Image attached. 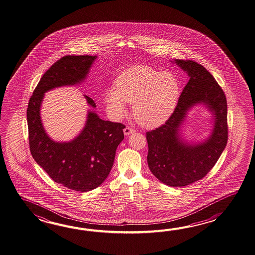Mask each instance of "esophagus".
<instances>
[{
	"instance_id": "obj_1",
	"label": "esophagus",
	"mask_w": 255,
	"mask_h": 255,
	"mask_svg": "<svg viewBox=\"0 0 255 255\" xmlns=\"http://www.w3.org/2000/svg\"><path fill=\"white\" fill-rule=\"evenodd\" d=\"M135 132V130L133 129V128H131L129 127H126L125 128H124V134L125 135H129L131 134H133Z\"/></svg>"
}]
</instances>
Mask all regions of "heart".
<instances>
[{
  "mask_svg": "<svg viewBox=\"0 0 255 255\" xmlns=\"http://www.w3.org/2000/svg\"><path fill=\"white\" fill-rule=\"evenodd\" d=\"M116 88L105 94L109 116L121 120L128 113L127 104L133 105V116L139 125L153 128L164 124L173 113L179 96L176 76L160 73L146 65L123 71L115 82Z\"/></svg>",
  "mask_w": 255,
  "mask_h": 255,
  "instance_id": "heart-1",
  "label": "heart"
}]
</instances>
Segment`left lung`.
I'll return each mask as SVG.
<instances>
[{
  "label": "left lung",
  "instance_id": "8db88e82",
  "mask_svg": "<svg viewBox=\"0 0 255 255\" xmlns=\"http://www.w3.org/2000/svg\"><path fill=\"white\" fill-rule=\"evenodd\" d=\"M190 80L179 98L173 114L164 125L146 132L147 164L164 184L184 187L204 178L216 164L228 140L227 101L212 74L191 60H174ZM203 104L213 115L211 134L201 142H190L181 131L187 113Z\"/></svg>",
  "mask_w": 255,
  "mask_h": 255
}]
</instances>
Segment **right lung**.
<instances>
[{
    "mask_svg": "<svg viewBox=\"0 0 255 255\" xmlns=\"http://www.w3.org/2000/svg\"><path fill=\"white\" fill-rule=\"evenodd\" d=\"M97 55H66L46 71L35 87L27 108L30 150L34 160L49 177L76 191L98 188L108 178L114 164L117 147L124 139L125 126L103 120L92 110L81 132L67 142L54 141L47 135L41 120L44 94L85 81ZM96 109L92 98L84 96Z\"/></svg>",
    "mask_w": 255,
    "mask_h": 255,
    "instance_id": "obj_1",
    "label": "right lung"
}]
</instances>
